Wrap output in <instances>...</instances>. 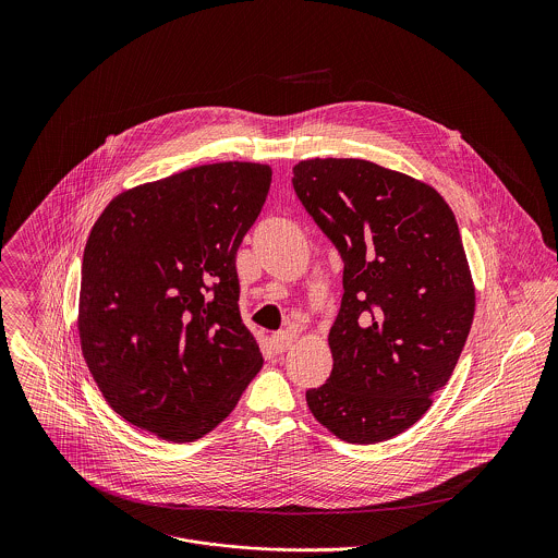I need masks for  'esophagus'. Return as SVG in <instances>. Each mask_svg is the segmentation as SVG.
Wrapping results in <instances>:
<instances>
[{
  "label": "esophagus",
  "instance_id": "obj_1",
  "mask_svg": "<svg viewBox=\"0 0 558 558\" xmlns=\"http://www.w3.org/2000/svg\"><path fill=\"white\" fill-rule=\"evenodd\" d=\"M292 343H294V332H290V330H279L272 335V348L277 354L288 352L292 348Z\"/></svg>",
  "mask_w": 558,
  "mask_h": 558
}]
</instances>
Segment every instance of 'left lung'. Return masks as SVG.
<instances>
[{
  "instance_id": "obj_1",
  "label": "left lung",
  "mask_w": 558,
  "mask_h": 558,
  "mask_svg": "<svg viewBox=\"0 0 558 558\" xmlns=\"http://www.w3.org/2000/svg\"><path fill=\"white\" fill-rule=\"evenodd\" d=\"M294 191L343 259L332 372L307 403L345 442H383L432 405L464 350L475 286L442 195L363 159L294 165Z\"/></svg>"
}]
</instances>
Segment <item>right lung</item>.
<instances>
[{
    "mask_svg": "<svg viewBox=\"0 0 558 558\" xmlns=\"http://www.w3.org/2000/svg\"><path fill=\"white\" fill-rule=\"evenodd\" d=\"M272 180L213 162L113 197L81 264V352L102 398L169 442L213 432L262 369L242 324L236 251Z\"/></svg>",
    "mask_w": 558,
    "mask_h": 558,
    "instance_id": "right-lung-1",
    "label": "right lung"
}]
</instances>
